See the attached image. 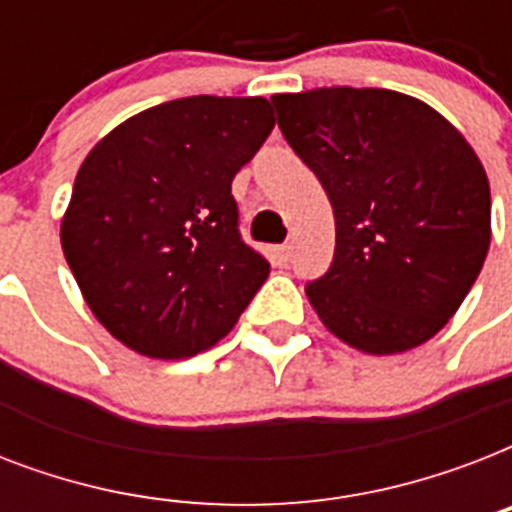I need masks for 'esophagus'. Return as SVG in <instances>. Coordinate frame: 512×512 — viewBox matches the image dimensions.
Listing matches in <instances>:
<instances>
[{
  "mask_svg": "<svg viewBox=\"0 0 512 512\" xmlns=\"http://www.w3.org/2000/svg\"><path fill=\"white\" fill-rule=\"evenodd\" d=\"M289 257H292V247H289V244H281V247L273 249V260H276V265H287Z\"/></svg>",
  "mask_w": 512,
  "mask_h": 512,
  "instance_id": "1",
  "label": "esophagus"
}]
</instances>
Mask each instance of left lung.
<instances>
[{"mask_svg": "<svg viewBox=\"0 0 512 512\" xmlns=\"http://www.w3.org/2000/svg\"><path fill=\"white\" fill-rule=\"evenodd\" d=\"M271 103L335 212V260L305 287L313 311L372 356L428 342L476 284L492 241L476 151L404 92L321 87Z\"/></svg>", "mask_w": 512, "mask_h": 512, "instance_id": "obj_1", "label": "left lung"}]
</instances>
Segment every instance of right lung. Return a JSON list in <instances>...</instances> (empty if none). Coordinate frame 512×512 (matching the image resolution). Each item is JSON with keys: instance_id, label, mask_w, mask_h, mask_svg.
Returning <instances> with one entry per match:
<instances>
[{"instance_id": "1", "label": "right lung", "mask_w": 512, "mask_h": 512, "mask_svg": "<svg viewBox=\"0 0 512 512\" xmlns=\"http://www.w3.org/2000/svg\"><path fill=\"white\" fill-rule=\"evenodd\" d=\"M273 124L265 98L170 100L108 132L76 172L63 255L95 319L140 356L212 348L268 279L231 183Z\"/></svg>"}]
</instances>
